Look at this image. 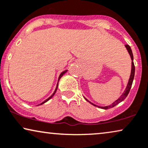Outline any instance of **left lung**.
Wrapping results in <instances>:
<instances>
[{"mask_svg":"<svg viewBox=\"0 0 148 148\" xmlns=\"http://www.w3.org/2000/svg\"><path fill=\"white\" fill-rule=\"evenodd\" d=\"M125 47L127 48L128 52H129V53L130 55V56H131V60H132V63H131V75H130V78H129V82H128V84L127 85V87H126L125 91L123 93V95L120 97L119 99L117 100H116L114 102V103H112L111 105L110 106H103V107H101V106H96L95 104L91 103V102H90L88 101V99H86L85 97H84V99H85L86 101L88 102H89L90 103H91L92 105H93L94 106H96V107H98L99 108H102V109H104V110H108V109H110V108H112L114 107L115 106H116L117 104H119V103H121V101H123L124 99H125L126 97H127L128 94H129V92L130 91V89H131V86H132V84H133V79H134V76H135V66H134V63H133V53H132V50L131 49V47H129V45H125Z\"/></svg>","mask_w":148,"mask_h":148,"instance_id":"obj_1","label":"left lung"}]
</instances>
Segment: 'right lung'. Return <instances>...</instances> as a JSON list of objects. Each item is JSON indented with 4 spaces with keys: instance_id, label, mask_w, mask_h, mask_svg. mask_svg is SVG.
<instances>
[{
    "instance_id": "right-lung-1",
    "label": "right lung",
    "mask_w": 148,
    "mask_h": 148,
    "mask_svg": "<svg viewBox=\"0 0 148 148\" xmlns=\"http://www.w3.org/2000/svg\"><path fill=\"white\" fill-rule=\"evenodd\" d=\"M67 71H68V70H65V71H64V72H62V73H61V74H60V76H59V78H58V81H59V80H60V78L62 77V76H63V75H64V74H65V73H66V72H67ZM58 84H57V86H56V90H55V91L53 92V94H52V95H51V96H50V97H49L48 98V99H47L46 100H45V101H43V102H42V103H40V104H38V106H40V105H42V104H43V103H46V102H47V101H49V99H51V98H52V97H53V95H55V94H56V91H57V90H58Z\"/></svg>"
}]
</instances>
